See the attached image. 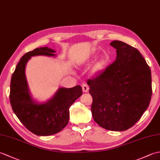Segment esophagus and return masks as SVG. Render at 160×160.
<instances>
[{"label": "esophagus", "mask_w": 160, "mask_h": 160, "mask_svg": "<svg viewBox=\"0 0 160 160\" xmlns=\"http://www.w3.org/2000/svg\"><path fill=\"white\" fill-rule=\"evenodd\" d=\"M82 91H84V92H88V91H89V86H88L87 84L85 83H83L82 84Z\"/></svg>", "instance_id": "esophagus-1"}]
</instances>
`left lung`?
Here are the masks:
<instances>
[{"label":"left lung","instance_id":"left-lung-1","mask_svg":"<svg viewBox=\"0 0 160 160\" xmlns=\"http://www.w3.org/2000/svg\"><path fill=\"white\" fill-rule=\"evenodd\" d=\"M117 57L105 69L87 80L93 98L94 121L110 131L132 127L147 109L151 100V71L140 52L114 40Z\"/></svg>","mask_w":160,"mask_h":160}]
</instances>
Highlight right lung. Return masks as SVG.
Here are the masks:
<instances>
[{
	"label": "right lung",
	"mask_w": 160,
	"mask_h": 160,
	"mask_svg": "<svg viewBox=\"0 0 160 160\" xmlns=\"http://www.w3.org/2000/svg\"><path fill=\"white\" fill-rule=\"evenodd\" d=\"M55 51L40 47L24 55L17 64L10 83L9 100L13 111L21 123L33 134L47 136L61 131L67 125L69 107L82 94V87L60 88L55 96L44 104L33 102L25 75L26 64L33 56H55Z\"/></svg>",
	"instance_id": "obj_1"
}]
</instances>
